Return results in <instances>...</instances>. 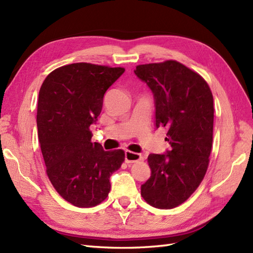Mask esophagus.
Here are the masks:
<instances>
[{"instance_id": "34e87169", "label": "esophagus", "mask_w": 253, "mask_h": 253, "mask_svg": "<svg viewBox=\"0 0 253 253\" xmlns=\"http://www.w3.org/2000/svg\"><path fill=\"white\" fill-rule=\"evenodd\" d=\"M126 156H125V161L126 164H132V163H136L138 161H141L143 158L138 154V153H135V152H132V151H128V150H126Z\"/></svg>"}]
</instances>
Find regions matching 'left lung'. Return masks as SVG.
Returning <instances> with one entry per match:
<instances>
[{
    "instance_id": "8db88e82",
    "label": "left lung",
    "mask_w": 253,
    "mask_h": 253,
    "mask_svg": "<svg viewBox=\"0 0 253 253\" xmlns=\"http://www.w3.org/2000/svg\"><path fill=\"white\" fill-rule=\"evenodd\" d=\"M134 73L151 89L155 127L167 128L165 140L171 146L165 154L148 156L151 176L141 196L154 208L173 209L188 199L208 170L213 94L201 76L175 60L139 65Z\"/></svg>"
}]
</instances>
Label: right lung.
Instances as JSON below:
<instances>
[{
    "instance_id": "1",
    "label": "right lung",
    "mask_w": 253,
    "mask_h": 253,
    "mask_svg": "<svg viewBox=\"0 0 253 253\" xmlns=\"http://www.w3.org/2000/svg\"><path fill=\"white\" fill-rule=\"evenodd\" d=\"M124 68L77 63L52 71L39 90L38 138L46 174L56 192L79 208L106 199L110 177L125 161L124 150L104 151L91 142L106 90Z\"/></svg>"
}]
</instances>
